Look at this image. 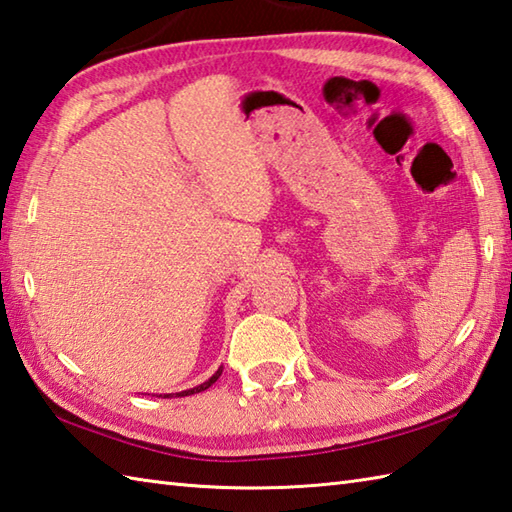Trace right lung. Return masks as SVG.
Segmentation results:
<instances>
[{
	"instance_id": "1",
	"label": "right lung",
	"mask_w": 512,
	"mask_h": 512,
	"mask_svg": "<svg viewBox=\"0 0 512 512\" xmlns=\"http://www.w3.org/2000/svg\"><path fill=\"white\" fill-rule=\"evenodd\" d=\"M221 373H223V367H218V371L212 375L210 380H205L203 384H198V387H194V389H187V391H181V393H176V395H181V398H183V395H194V393H201V391H205V389H210L212 384H214L218 378H221ZM172 395H174V393H163V398H172Z\"/></svg>"
}]
</instances>
